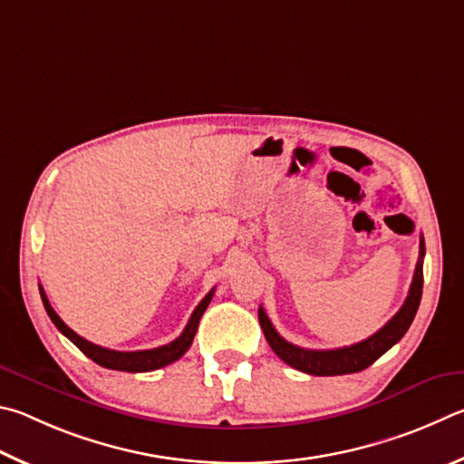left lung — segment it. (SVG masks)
Listing matches in <instances>:
<instances>
[{
	"instance_id": "1",
	"label": "left lung",
	"mask_w": 464,
	"mask_h": 464,
	"mask_svg": "<svg viewBox=\"0 0 464 464\" xmlns=\"http://www.w3.org/2000/svg\"><path fill=\"white\" fill-rule=\"evenodd\" d=\"M424 238H420V258L416 271H413L410 294L405 297L401 310L397 312L383 328L369 336L367 340H362V343L334 348V351H310V348L295 346L287 343L283 336H279V332L273 328L269 315L265 314L263 307H258V322H261L266 343H269L273 353L277 354L283 362H287L289 367H294L297 371L307 372V375L334 377L364 371L371 367L379 356H383L393 344L400 343L405 332L411 326L413 318H416L421 299V287H424Z\"/></svg>"
}]
</instances>
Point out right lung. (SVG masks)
<instances>
[{
	"instance_id": "1",
	"label": "right lung",
	"mask_w": 464,
	"mask_h": 464,
	"mask_svg": "<svg viewBox=\"0 0 464 464\" xmlns=\"http://www.w3.org/2000/svg\"><path fill=\"white\" fill-rule=\"evenodd\" d=\"M40 297H43V304H44V310L48 314V318L53 320V324L56 328H59L64 336H67L72 344H75L81 353L85 356H89L93 362L100 364V367L105 369H113V371H126V372H146V371H157L160 367H167V364L175 362L181 359V356L189 351V346L193 343V336L195 332H198L199 326V320L203 312L208 310V305L211 302V297H214V289L209 291V294L201 299L199 305L195 307L189 322H187L185 330L181 332V336L175 338L173 343H169L165 346H159V348H150V351H132V353H121V351H110V348H103V346H97L93 343H89V340L81 338L77 332H72L67 324H64L59 314L53 310V305L48 304L44 289L40 287Z\"/></svg>"
}]
</instances>
